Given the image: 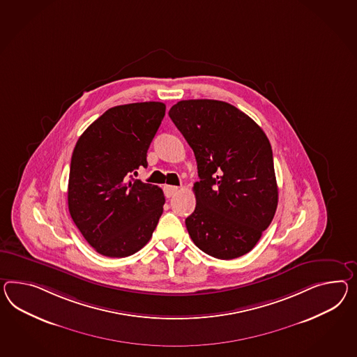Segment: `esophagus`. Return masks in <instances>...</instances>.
Returning a JSON list of instances; mask_svg holds the SVG:
<instances>
[{
	"instance_id": "obj_1",
	"label": "esophagus",
	"mask_w": 357,
	"mask_h": 357,
	"mask_svg": "<svg viewBox=\"0 0 357 357\" xmlns=\"http://www.w3.org/2000/svg\"><path fill=\"white\" fill-rule=\"evenodd\" d=\"M178 192V188L177 186H171V185H165V195L167 198H171L174 197L176 192Z\"/></svg>"
}]
</instances>
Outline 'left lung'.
<instances>
[{
  "instance_id": "left-lung-1",
  "label": "left lung",
  "mask_w": 357,
  "mask_h": 357,
  "mask_svg": "<svg viewBox=\"0 0 357 357\" xmlns=\"http://www.w3.org/2000/svg\"><path fill=\"white\" fill-rule=\"evenodd\" d=\"M192 147L199 181L197 206L185 220L207 255L230 260L250 252L275 218L273 154L263 129L230 103L177 102L168 112Z\"/></svg>"
}]
</instances>
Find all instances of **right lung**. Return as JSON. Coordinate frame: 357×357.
Instances as JSON below:
<instances>
[{
  "mask_svg": "<svg viewBox=\"0 0 357 357\" xmlns=\"http://www.w3.org/2000/svg\"><path fill=\"white\" fill-rule=\"evenodd\" d=\"M165 115L162 102L115 106L76 142L68 177L75 225L103 256L126 257L146 245L163 213V190L133 178Z\"/></svg>",
  "mask_w": 357,
  "mask_h": 357,
  "instance_id": "add662e5",
  "label": "right lung"
}]
</instances>
